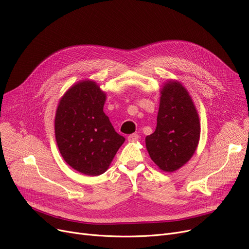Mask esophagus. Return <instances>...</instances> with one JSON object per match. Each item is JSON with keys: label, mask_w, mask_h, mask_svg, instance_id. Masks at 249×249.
<instances>
[{"label": "esophagus", "mask_w": 249, "mask_h": 249, "mask_svg": "<svg viewBox=\"0 0 249 249\" xmlns=\"http://www.w3.org/2000/svg\"><path fill=\"white\" fill-rule=\"evenodd\" d=\"M127 139L129 140V142H136V140H138V139H139V135H138V134H136V133H133V134L128 135Z\"/></svg>", "instance_id": "esophagus-1"}]
</instances>
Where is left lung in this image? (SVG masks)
I'll return each instance as SVG.
<instances>
[{"instance_id": "1", "label": "left lung", "mask_w": 249, "mask_h": 249, "mask_svg": "<svg viewBox=\"0 0 249 249\" xmlns=\"http://www.w3.org/2000/svg\"><path fill=\"white\" fill-rule=\"evenodd\" d=\"M156 131L145 137L148 154L165 172H173L193 156L198 144L200 124L188 91L177 81L161 89Z\"/></svg>"}]
</instances>
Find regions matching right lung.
Here are the masks:
<instances>
[{"label": "right lung", "instance_id": "add662e5", "mask_svg": "<svg viewBox=\"0 0 249 249\" xmlns=\"http://www.w3.org/2000/svg\"><path fill=\"white\" fill-rule=\"evenodd\" d=\"M106 94L95 82H78L59 103L55 134L66 163L82 174L98 176L109 168L125 142L104 113Z\"/></svg>", "mask_w": 249, "mask_h": 249}]
</instances>
